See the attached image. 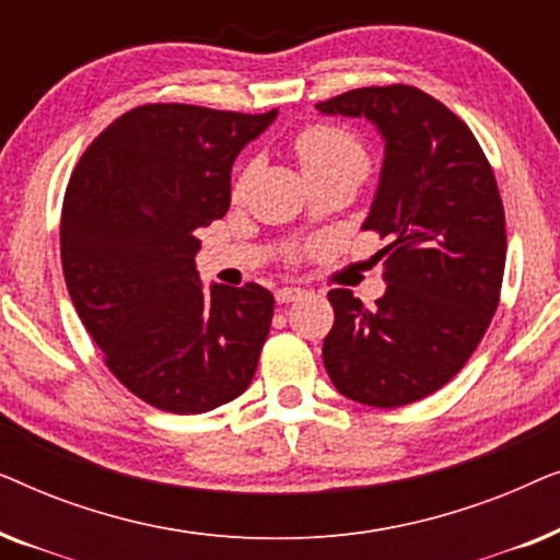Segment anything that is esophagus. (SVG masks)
Returning a JSON list of instances; mask_svg holds the SVG:
<instances>
[{
  "mask_svg": "<svg viewBox=\"0 0 560 560\" xmlns=\"http://www.w3.org/2000/svg\"><path fill=\"white\" fill-rule=\"evenodd\" d=\"M298 298H303V290L301 288H280V290H275V301H278L280 305L293 303V301H298Z\"/></svg>",
  "mask_w": 560,
  "mask_h": 560,
  "instance_id": "obj_1",
  "label": "esophagus"
}]
</instances>
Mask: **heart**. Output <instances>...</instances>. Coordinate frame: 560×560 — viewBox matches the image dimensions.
I'll return each mask as SVG.
<instances>
[{
  "mask_svg": "<svg viewBox=\"0 0 560 560\" xmlns=\"http://www.w3.org/2000/svg\"><path fill=\"white\" fill-rule=\"evenodd\" d=\"M293 150L308 180L326 178V175H343V178L359 183L370 171V150H366L364 140L341 125L324 121V125L305 127L295 137ZM252 175H255V163H247L236 173L232 188L234 198L247 194Z\"/></svg>",
  "mask_w": 560,
  "mask_h": 560,
  "instance_id": "b5f03b06",
  "label": "heart"
}]
</instances>
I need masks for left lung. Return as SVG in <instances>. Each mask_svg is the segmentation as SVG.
I'll list each match as a JSON object with an SVG mask.
<instances>
[{"instance_id": "1", "label": "left lung", "mask_w": 560, "mask_h": 560, "mask_svg": "<svg viewBox=\"0 0 560 560\" xmlns=\"http://www.w3.org/2000/svg\"><path fill=\"white\" fill-rule=\"evenodd\" d=\"M316 106L372 119L385 137L364 229L387 240L374 255L387 290L374 308L347 288L328 293L324 364L349 400L400 408L454 380L492 324L508 257L500 188L466 121L425 91L364 86Z\"/></svg>"}]
</instances>
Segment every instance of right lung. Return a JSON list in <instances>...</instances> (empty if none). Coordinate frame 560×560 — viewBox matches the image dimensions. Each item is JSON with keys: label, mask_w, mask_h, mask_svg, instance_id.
<instances>
[{"label": "right lung", "mask_w": 560, "mask_h": 560, "mask_svg": "<svg viewBox=\"0 0 560 560\" xmlns=\"http://www.w3.org/2000/svg\"><path fill=\"white\" fill-rule=\"evenodd\" d=\"M278 109L142 104L94 137L60 211L68 293L104 364L152 408L196 416L255 377L275 298L257 282L203 290L196 232L232 198V163Z\"/></svg>", "instance_id": "1"}]
</instances>
